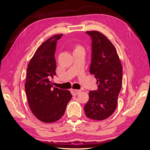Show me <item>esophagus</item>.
Instances as JSON below:
<instances>
[{
	"label": "esophagus",
	"mask_w": 150,
	"mask_h": 150,
	"mask_svg": "<svg viewBox=\"0 0 150 150\" xmlns=\"http://www.w3.org/2000/svg\"><path fill=\"white\" fill-rule=\"evenodd\" d=\"M71 93L72 95H78L81 93V90H78V89H72L71 90Z\"/></svg>",
	"instance_id": "obj_1"
}]
</instances>
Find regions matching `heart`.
<instances>
[{"label":"heart","instance_id":"b5f03b06","mask_svg":"<svg viewBox=\"0 0 150 150\" xmlns=\"http://www.w3.org/2000/svg\"><path fill=\"white\" fill-rule=\"evenodd\" d=\"M83 49V48L81 47V46H77L75 49Z\"/></svg>","mask_w":150,"mask_h":150}]
</instances>
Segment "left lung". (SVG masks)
Segmentation results:
<instances>
[{
  "instance_id": "left-lung-1",
  "label": "left lung",
  "mask_w": 150,
  "mask_h": 150,
  "mask_svg": "<svg viewBox=\"0 0 150 150\" xmlns=\"http://www.w3.org/2000/svg\"><path fill=\"white\" fill-rule=\"evenodd\" d=\"M86 33L92 39L89 72L96 78L98 89L89 91L84 112L90 119L103 120L111 116L116 108L122 68L115 47L105 35L94 30Z\"/></svg>"
}]
</instances>
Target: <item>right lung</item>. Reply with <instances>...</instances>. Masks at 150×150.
I'll return each instance as SVG.
<instances>
[{
  "mask_svg": "<svg viewBox=\"0 0 150 150\" xmlns=\"http://www.w3.org/2000/svg\"><path fill=\"white\" fill-rule=\"evenodd\" d=\"M62 35H54L40 45L27 69L25 90L29 108L39 120L48 123L61 118L72 98L69 91L53 88L49 79L56 75L54 54Z\"/></svg>",
  "mask_w": 150,
  "mask_h": 150,
  "instance_id": "obj_1",
  "label": "right lung"
}]
</instances>
